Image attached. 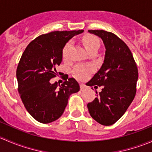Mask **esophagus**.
I'll use <instances>...</instances> for the list:
<instances>
[{"label":"esophagus","instance_id":"obj_1","mask_svg":"<svg viewBox=\"0 0 152 152\" xmlns=\"http://www.w3.org/2000/svg\"><path fill=\"white\" fill-rule=\"evenodd\" d=\"M86 87H87V86H86L85 85H84V84H80V89H81V90H85V89H86Z\"/></svg>","mask_w":152,"mask_h":152}]
</instances>
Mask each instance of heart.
Listing matches in <instances>:
<instances>
[{
	"mask_svg": "<svg viewBox=\"0 0 152 152\" xmlns=\"http://www.w3.org/2000/svg\"><path fill=\"white\" fill-rule=\"evenodd\" d=\"M82 42H83L84 46L88 50L89 52L92 51L93 50H98L100 46V41L99 38L96 36L92 34H85L82 37ZM71 42H67L62 49V57L63 59H66L68 56V50L70 48ZM93 68L90 66H84V65H77L75 67L73 70L75 76L79 79H83L85 78L90 73H91Z\"/></svg>",
	"mask_w": 152,
	"mask_h": 152,
	"instance_id": "obj_1",
	"label": "heart"
}]
</instances>
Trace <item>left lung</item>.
<instances>
[{
    "label": "left lung",
    "instance_id": "obj_1",
    "mask_svg": "<svg viewBox=\"0 0 152 152\" xmlns=\"http://www.w3.org/2000/svg\"><path fill=\"white\" fill-rule=\"evenodd\" d=\"M89 32L102 38L106 51L102 67L87 83L95 88L98 87L96 85L103 87L97 97L87 104V108L98 123L110 126L122 117L132 102L137 91L138 70L130 49L115 34L104 30Z\"/></svg>",
    "mask_w": 152,
    "mask_h": 152
}]
</instances>
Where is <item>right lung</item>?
<instances>
[{
    "instance_id": "1",
    "label": "right lung",
    "mask_w": 152,
    "mask_h": 152,
    "mask_svg": "<svg viewBox=\"0 0 152 152\" xmlns=\"http://www.w3.org/2000/svg\"><path fill=\"white\" fill-rule=\"evenodd\" d=\"M78 31H55L39 35L26 48L17 67L18 92L29 114L37 121L48 124L65 111L68 98L79 91L74 78L62 85L50 80L60 75L56 67L62 62V49Z\"/></svg>"
}]
</instances>
